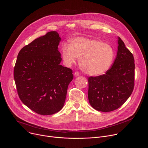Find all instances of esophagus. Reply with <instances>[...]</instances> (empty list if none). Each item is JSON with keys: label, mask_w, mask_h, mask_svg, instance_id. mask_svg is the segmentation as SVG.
Segmentation results:
<instances>
[{"label": "esophagus", "mask_w": 148, "mask_h": 148, "mask_svg": "<svg viewBox=\"0 0 148 148\" xmlns=\"http://www.w3.org/2000/svg\"><path fill=\"white\" fill-rule=\"evenodd\" d=\"M79 75H80V74H79V72H78V71H76V72L74 73V75H75V77H78Z\"/></svg>", "instance_id": "esophagus-1"}]
</instances>
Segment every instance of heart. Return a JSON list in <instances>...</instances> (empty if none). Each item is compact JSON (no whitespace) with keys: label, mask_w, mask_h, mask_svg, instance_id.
<instances>
[{"label":"heart","mask_w":148,"mask_h":148,"mask_svg":"<svg viewBox=\"0 0 148 148\" xmlns=\"http://www.w3.org/2000/svg\"><path fill=\"white\" fill-rule=\"evenodd\" d=\"M61 56L64 64L71 66L79 59V66L89 75L98 76L106 73L114 60L113 48L101 41L79 37L71 40L69 45L63 44Z\"/></svg>","instance_id":"heart-1"}]
</instances>
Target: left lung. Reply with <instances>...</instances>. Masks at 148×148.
Here are the masks:
<instances>
[{
    "label": "left lung",
    "mask_w": 148,
    "mask_h": 148,
    "mask_svg": "<svg viewBox=\"0 0 148 148\" xmlns=\"http://www.w3.org/2000/svg\"><path fill=\"white\" fill-rule=\"evenodd\" d=\"M118 50L112 67L105 74L88 78V98L91 106L101 112L119 108L134 87L135 63L131 52L118 37Z\"/></svg>",
    "instance_id": "left-lung-1"
}]
</instances>
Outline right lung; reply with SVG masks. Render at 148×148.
Here are the masks:
<instances>
[{
  "label": "right lung",
  "instance_id": "obj_1",
  "mask_svg": "<svg viewBox=\"0 0 148 148\" xmlns=\"http://www.w3.org/2000/svg\"><path fill=\"white\" fill-rule=\"evenodd\" d=\"M57 32L40 37L19 51L14 68V79L22 102L42 115H52L64 106L73 71L60 64Z\"/></svg>",
  "mask_w": 148,
  "mask_h": 148
}]
</instances>
